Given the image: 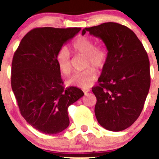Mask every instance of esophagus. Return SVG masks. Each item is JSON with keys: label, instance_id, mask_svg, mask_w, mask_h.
Instances as JSON below:
<instances>
[{"label": "esophagus", "instance_id": "obj_1", "mask_svg": "<svg viewBox=\"0 0 159 159\" xmlns=\"http://www.w3.org/2000/svg\"><path fill=\"white\" fill-rule=\"evenodd\" d=\"M83 91H84V93H85V94H86L87 93L90 92L91 90H90V89H84Z\"/></svg>", "mask_w": 159, "mask_h": 159}]
</instances>
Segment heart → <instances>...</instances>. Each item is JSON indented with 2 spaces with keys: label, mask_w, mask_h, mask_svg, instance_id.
I'll return each instance as SVG.
<instances>
[{
  "label": "heart",
  "mask_w": 159,
  "mask_h": 159,
  "mask_svg": "<svg viewBox=\"0 0 159 159\" xmlns=\"http://www.w3.org/2000/svg\"><path fill=\"white\" fill-rule=\"evenodd\" d=\"M71 48L76 54L85 56V67L93 65L97 68H101L105 65L108 58V51L104 47H95L94 39L90 37L79 36L72 42ZM56 61L59 71L68 76L72 72V65L70 54L65 48H61L57 52ZM97 78V71L93 67H89L81 72H78L68 80L69 85L82 89H88L93 85Z\"/></svg>",
  "instance_id": "b5f03b06"
}]
</instances>
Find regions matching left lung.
Returning <instances> with one entry per match:
<instances>
[{"label":"left lung","instance_id":"1","mask_svg":"<svg viewBox=\"0 0 159 159\" xmlns=\"http://www.w3.org/2000/svg\"><path fill=\"white\" fill-rule=\"evenodd\" d=\"M86 32L100 38L108 50V58L92 88L97 98L94 112L106 129H126L141 115L150 86V61L142 43L129 28L107 22L86 27Z\"/></svg>","mask_w":159,"mask_h":159}]
</instances>
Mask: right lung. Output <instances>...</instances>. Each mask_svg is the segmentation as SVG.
<instances>
[{"label":"right lung","mask_w":159,"mask_h":159,"mask_svg":"<svg viewBox=\"0 0 159 159\" xmlns=\"http://www.w3.org/2000/svg\"><path fill=\"white\" fill-rule=\"evenodd\" d=\"M80 27H40L32 30L15 52L11 85L20 114L38 131L54 135L70 124L69 106L84 95L76 87L65 89L56 56Z\"/></svg>","instance_id":"add662e5"}]
</instances>
